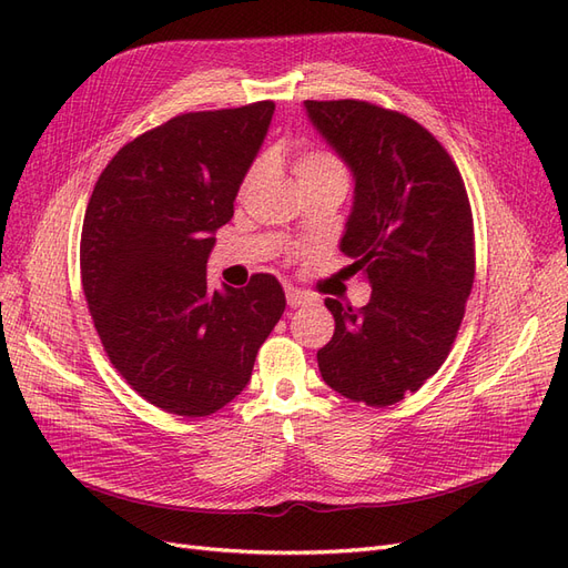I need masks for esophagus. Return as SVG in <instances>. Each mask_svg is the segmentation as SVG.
<instances>
[{"label": "esophagus", "instance_id": "1", "mask_svg": "<svg viewBox=\"0 0 568 568\" xmlns=\"http://www.w3.org/2000/svg\"><path fill=\"white\" fill-rule=\"evenodd\" d=\"M313 298L303 294V291L294 288V286H286V305L288 307H303V305H311Z\"/></svg>", "mask_w": 568, "mask_h": 568}]
</instances>
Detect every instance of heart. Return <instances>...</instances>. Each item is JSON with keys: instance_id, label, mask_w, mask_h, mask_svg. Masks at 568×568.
<instances>
[{"instance_id": "b5f03b06", "label": "heart", "mask_w": 568, "mask_h": 568, "mask_svg": "<svg viewBox=\"0 0 568 568\" xmlns=\"http://www.w3.org/2000/svg\"><path fill=\"white\" fill-rule=\"evenodd\" d=\"M263 175V163H255L244 180V189L253 186L257 178ZM296 178L301 180H317V178H338L346 180V170L332 156V153L324 151H303L296 159Z\"/></svg>"}]
</instances>
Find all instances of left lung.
I'll use <instances>...</instances> for the list:
<instances>
[{"label":"left lung","mask_w":568,"mask_h":568,"mask_svg":"<svg viewBox=\"0 0 568 568\" xmlns=\"http://www.w3.org/2000/svg\"><path fill=\"white\" fill-rule=\"evenodd\" d=\"M355 189L341 251L369 286L367 305L326 298L336 329L317 351L326 386L386 407L415 393L448 357L474 284L467 189L436 136L367 101H303Z\"/></svg>","instance_id":"left-lung-1"}]
</instances>
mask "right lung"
<instances>
[{"mask_svg":"<svg viewBox=\"0 0 568 568\" xmlns=\"http://www.w3.org/2000/svg\"><path fill=\"white\" fill-rule=\"evenodd\" d=\"M272 113V101H257L144 132L104 168L84 213L82 288L111 365L180 417L213 415L248 386L286 307L272 274L244 288L205 280Z\"/></svg>","mask_w":568,"mask_h":568,"instance_id":"add662e5","label":"right lung"}]
</instances>
